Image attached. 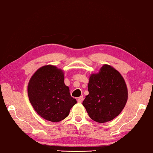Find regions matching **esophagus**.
I'll return each instance as SVG.
<instances>
[{
    "instance_id": "obj_1",
    "label": "esophagus",
    "mask_w": 153,
    "mask_h": 153,
    "mask_svg": "<svg viewBox=\"0 0 153 153\" xmlns=\"http://www.w3.org/2000/svg\"><path fill=\"white\" fill-rule=\"evenodd\" d=\"M83 100H84V97H79L78 98H77V102L81 103V102H82Z\"/></svg>"
}]
</instances>
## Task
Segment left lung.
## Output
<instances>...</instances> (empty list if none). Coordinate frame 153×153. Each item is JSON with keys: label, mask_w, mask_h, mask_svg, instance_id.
I'll use <instances>...</instances> for the list:
<instances>
[{"label": "left lung", "mask_w": 153, "mask_h": 153, "mask_svg": "<svg viewBox=\"0 0 153 153\" xmlns=\"http://www.w3.org/2000/svg\"><path fill=\"white\" fill-rule=\"evenodd\" d=\"M89 94L82 102L90 117L98 123L113 120L122 111L128 97V88L120 72L104 65L98 74H91Z\"/></svg>", "instance_id": "obj_1"}]
</instances>
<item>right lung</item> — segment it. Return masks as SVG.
Returning <instances> with one entry per match:
<instances>
[{
	"label": "right lung",
	"instance_id": "obj_1",
	"mask_svg": "<svg viewBox=\"0 0 153 153\" xmlns=\"http://www.w3.org/2000/svg\"><path fill=\"white\" fill-rule=\"evenodd\" d=\"M27 94L36 113L52 122L66 118L77 103L65 84L63 71L51 65L40 67L33 74L28 83Z\"/></svg>",
	"mask_w": 153,
	"mask_h": 153
}]
</instances>
